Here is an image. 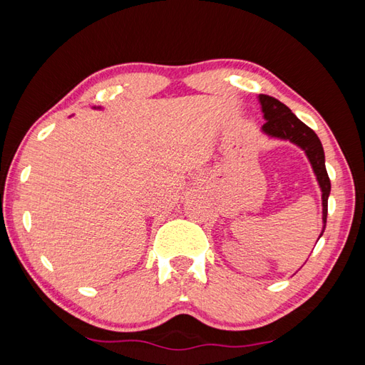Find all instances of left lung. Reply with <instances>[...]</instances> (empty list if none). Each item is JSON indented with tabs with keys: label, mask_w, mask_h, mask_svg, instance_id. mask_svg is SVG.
<instances>
[{
	"label": "left lung",
	"mask_w": 365,
	"mask_h": 365,
	"mask_svg": "<svg viewBox=\"0 0 365 365\" xmlns=\"http://www.w3.org/2000/svg\"><path fill=\"white\" fill-rule=\"evenodd\" d=\"M259 103L263 113L265 123L262 125V133L271 139H281V141H289L304 150L306 157L311 163L314 175L319 183L322 191V232L323 235L324 227H327V216H328V197L331 192V182L324 166V150L320 143L319 136L315 135L312 128H309L306 123H302L297 115L292 113L289 106L279 102L274 97L265 94H259Z\"/></svg>",
	"instance_id": "obj_1"
}]
</instances>
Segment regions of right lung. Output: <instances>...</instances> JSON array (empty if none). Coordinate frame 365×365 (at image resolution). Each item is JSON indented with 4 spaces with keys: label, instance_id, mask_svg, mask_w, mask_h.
<instances>
[{
    "label": "right lung",
    "instance_id": "right-lung-1",
    "mask_svg": "<svg viewBox=\"0 0 365 365\" xmlns=\"http://www.w3.org/2000/svg\"><path fill=\"white\" fill-rule=\"evenodd\" d=\"M92 108H94V110H100V108H102V106H92Z\"/></svg>",
    "mask_w": 365,
    "mask_h": 365
}]
</instances>
